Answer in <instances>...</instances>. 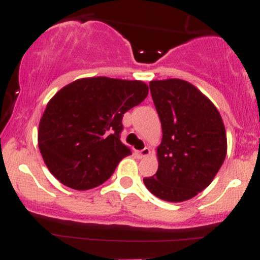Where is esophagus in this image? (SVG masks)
Masks as SVG:
<instances>
[{"label": "esophagus", "instance_id": "1", "mask_svg": "<svg viewBox=\"0 0 260 260\" xmlns=\"http://www.w3.org/2000/svg\"><path fill=\"white\" fill-rule=\"evenodd\" d=\"M150 154H151V150L149 148H144V149H143V150L138 151V155H139L140 157H147Z\"/></svg>", "mask_w": 260, "mask_h": 260}]
</instances>
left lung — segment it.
Instances as JSON below:
<instances>
[{
  "label": "left lung",
  "instance_id": "obj_1",
  "mask_svg": "<svg viewBox=\"0 0 260 260\" xmlns=\"http://www.w3.org/2000/svg\"><path fill=\"white\" fill-rule=\"evenodd\" d=\"M151 98L159 113L162 139L156 149L159 168L145 187L162 201L193 198L214 180L228 153L220 112L186 80H151Z\"/></svg>",
  "mask_w": 260,
  "mask_h": 260
}]
</instances>
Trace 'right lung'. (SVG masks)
Segmentation results:
<instances>
[{
    "instance_id": "right-lung-1",
    "label": "right lung",
    "mask_w": 260,
    "mask_h": 260,
    "mask_svg": "<svg viewBox=\"0 0 260 260\" xmlns=\"http://www.w3.org/2000/svg\"><path fill=\"white\" fill-rule=\"evenodd\" d=\"M142 80L92 77L58 90L47 103L38 144L47 169L64 186L86 190L111 177L131 155L120 139L122 117L147 98Z\"/></svg>"
}]
</instances>
